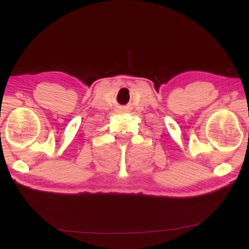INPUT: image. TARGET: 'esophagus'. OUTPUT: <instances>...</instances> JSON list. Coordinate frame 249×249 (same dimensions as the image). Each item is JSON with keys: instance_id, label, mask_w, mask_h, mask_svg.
<instances>
[{"instance_id": "34e87169", "label": "esophagus", "mask_w": 249, "mask_h": 249, "mask_svg": "<svg viewBox=\"0 0 249 249\" xmlns=\"http://www.w3.org/2000/svg\"><path fill=\"white\" fill-rule=\"evenodd\" d=\"M124 110H125L124 107H120V109H119V111H124Z\"/></svg>"}]
</instances>
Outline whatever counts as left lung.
<instances>
[{"label": "left lung", "mask_w": 249, "mask_h": 249, "mask_svg": "<svg viewBox=\"0 0 249 249\" xmlns=\"http://www.w3.org/2000/svg\"><path fill=\"white\" fill-rule=\"evenodd\" d=\"M248 135H249V133H248Z\"/></svg>", "instance_id": "left-lung-1"}]
</instances>
